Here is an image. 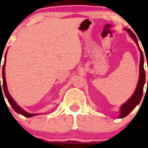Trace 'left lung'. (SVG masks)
<instances>
[{
  "label": "left lung",
  "instance_id": "obj_1",
  "mask_svg": "<svg viewBox=\"0 0 148 148\" xmlns=\"http://www.w3.org/2000/svg\"><path fill=\"white\" fill-rule=\"evenodd\" d=\"M125 30L129 33V35L131 36V38L134 40L136 45L138 46L139 51H140V63H139V79H138L136 89L135 92H134V93L133 94L131 97L128 99L125 104H122V106L121 107V109H120V115L119 116L121 119L124 118V117L127 116L139 104V102L141 101V99H142V94H143L144 85L145 84V69H144V61H144L143 53H142V49L139 48L138 40H137V38L136 37V35H134V33L132 32L130 29L126 28Z\"/></svg>",
  "mask_w": 148,
  "mask_h": 148
}]
</instances>
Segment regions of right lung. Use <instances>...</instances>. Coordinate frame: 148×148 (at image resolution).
<instances>
[{
	"instance_id": "obj_1",
	"label": "right lung",
	"mask_w": 148,
	"mask_h": 148,
	"mask_svg": "<svg viewBox=\"0 0 148 148\" xmlns=\"http://www.w3.org/2000/svg\"><path fill=\"white\" fill-rule=\"evenodd\" d=\"M7 53V51H6ZM6 55H5V58H4V63L3 64L2 67V78H3V84H1V78H0V92H3L2 91L4 92L5 96L7 99L8 101L10 104V105L12 106V108H13V110L16 112V113H19V114L22 115V116H25V117H27V118H30V117H32V116H37L38 114H31L29 113H27L25 110H23L21 108H20V106H18L17 104V103L15 102V100L12 98V96L10 95V94L9 93L7 90V87H6V77H5V64H6ZM0 70H1V66H0ZM2 88L3 90L1 89ZM3 94V93H2ZM4 99V98H3Z\"/></svg>"
}]
</instances>
